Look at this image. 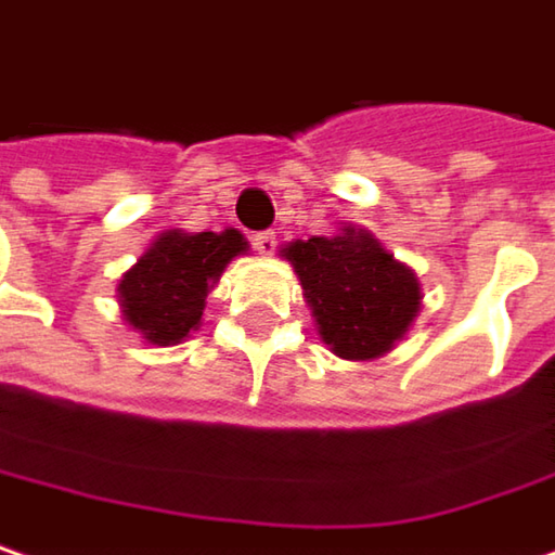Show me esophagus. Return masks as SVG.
<instances>
[{
	"label": "esophagus",
	"mask_w": 555,
	"mask_h": 555,
	"mask_svg": "<svg viewBox=\"0 0 555 555\" xmlns=\"http://www.w3.org/2000/svg\"><path fill=\"white\" fill-rule=\"evenodd\" d=\"M250 242H254V250H260V254H273V250H276V232H273V229H263V232H257Z\"/></svg>",
	"instance_id": "1"
}]
</instances>
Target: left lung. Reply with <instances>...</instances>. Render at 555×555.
<instances>
[{"label":"left lung","mask_w":555,"mask_h":555,"mask_svg":"<svg viewBox=\"0 0 555 555\" xmlns=\"http://www.w3.org/2000/svg\"><path fill=\"white\" fill-rule=\"evenodd\" d=\"M285 257L305 285L323 343L339 358L386 354L417 317V279L367 232L345 229L333 238L292 242Z\"/></svg>","instance_id":"obj_1"}]
</instances>
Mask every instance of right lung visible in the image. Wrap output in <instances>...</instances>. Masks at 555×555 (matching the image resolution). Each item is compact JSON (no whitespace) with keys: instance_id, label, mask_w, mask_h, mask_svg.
Listing matches in <instances>:
<instances>
[{"instance_id":"1","label":"right lung","mask_w":555,"mask_h":555,"mask_svg":"<svg viewBox=\"0 0 555 555\" xmlns=\"http://www.w3.org/2000/svg\"><path fill=\"white\" fill-rule=\"evenodd\" d=\"M247 242L235 232H166L121 276L118 298L125 320L153 345L181 343L197 330L207 292Z\"/></svg>"}]
</instances>
